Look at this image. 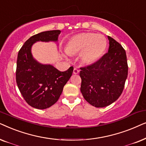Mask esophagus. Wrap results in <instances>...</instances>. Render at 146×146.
I'll return each mask as SVG.
<instances>
[{
  "mask_svg": "<svg viewBox=\"0 0 146 146\" xmlns=\"http://www.w3.org/2000/svg\"><path fill=\"white\" fill-rule=\"evenodd\" d=\"M79 73V70L77 69V67H75L74 69H73V73H74V74H78Z\"/></svg>",
  "mask_w": 146,
  "mask_h": 146,
  "instance_id": "34e87169",
  "label": "esophagus"
}]
</instances>
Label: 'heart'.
Here are the masks:
<instances>
[{"label":"heart","instance_id":"heart-1","mask_svg":"<svg viewBox=\"0 0 146 146\" xmlns=\"http://www.w3.org/2000/svg\"><path fill=\"white\" fill-rule=\"evenodd\" d=\"M107 47V40L102 35L82 33L70 38L67 45L69 54L81 53V59L87 64L96 62L103 55Z\"/></svg>","mask_w":146,"mask_h":146}]
</instances>
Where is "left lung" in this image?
Instances as JSON below:
<instances>
[{
    "mask_svg": "<svg viewBox=\"0 0 146 146\" xmlns=\"http://www.w3.org/2000/svg\"><path fill=\"white\" fill-rule=\"evenodd\" d=\"M108 52L100 60L80 67L81 92L91 106L104 108L115 102L123 92L128 74L125 50L108 36Z\"/></svg>",
    "mask_w": 146,
    "mask_h": 146,
    "instance_id": "8db88e82",
    "label": "left lung"
}]
</instances>
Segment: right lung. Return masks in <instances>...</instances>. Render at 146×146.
Returning a JSON list of instances; mask_svg holds the SVG:
<instances>
[{"instance_id": "right-lung-1", "label": "right lung", "mask_w": 146, "mask_h": 146, "mask_svg": "<svg viewBox=\"0 0 146 146\" xmlns=\"http://www.w3.org/2000/svg\"><path fill=\"white\" fill-rule=\"evenodd\" d=\"M59 30L40 33L29 38L19 50L17 61L16 81L19 91L29 106L44 110L59 100L63 87L69 81L73 67L60 71L52 65H42L32 57L31 48L36 41H56Z\"/></svg>"}]
</instances>
